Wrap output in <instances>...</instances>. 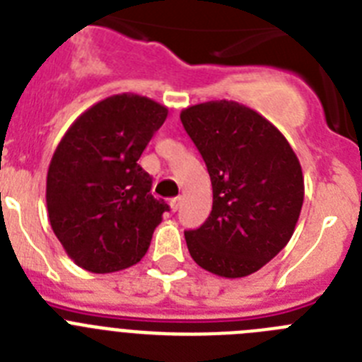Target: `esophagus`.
Wrapping results in <instances>:
<instances>
[{
	"label": "esophagus",
	"mask_w": 362,
	"mask_h": 362,
	"mask_svg": "<svg viewBox=\"0 0 362 362\" xmlns=\"http://www.w3.org/2000/svg\"><path fill=\"white\" fill-rule=\"evenodd\" d=\"M179 206H181V197H172L170 199V209L174 210V212H177L179 210Z\"/></svg>",
	"instance_id": "34e87169"
}]
</instances>
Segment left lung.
Here are the masks:
<instances>
[{"instance_id":"8db88e82","label":"left lung","mask_w":362,"mask_h":362,"mask_svg":"<svg viewBox=\"0 0 362 362\" xmlns=\"http://www.w3.org/2000/svg\"><path fill=\"white\" fill-rule=\"evenodd\" d=\"M212 181L209 219L187 230L188 252L216 276H250L292 238L305 199L299 159L283 134L235 101H209L181 112Z\"/></svg>"}]
</instances>
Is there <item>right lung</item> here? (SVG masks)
<instances>
[{"instance_id":"add662e5","label":"right lung","mask_w":362,"mask_h":362,"mask_svg":"<svg viewBox=\"0 0 362 362\" xmlns=\"http://www.w3.org/2000/svg\"><path fill=\"white\" fill-rule=\"evenodd\" d=\"M168 110L117 94L83 112L57 145L47 174L50 226L78 267L110 274L139 263L168 204L150 194L137 165Z\"/></svg>"}]
</instances>
